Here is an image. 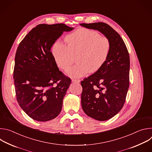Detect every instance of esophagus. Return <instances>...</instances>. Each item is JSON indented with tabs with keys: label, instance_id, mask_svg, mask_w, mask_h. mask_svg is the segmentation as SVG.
<instances>
[{
	"label": "esophagus",
	"instance_id": "34e87169",
	"mask_svg": "<svg viewBox=\"0 0 152 152\" xmlns=\"http://www.w3.org/2000/svg\"><path fill=\"white\" fill-rule=\"evenodd\" d=\"M72 81L75 83H79L80 82V80L79 79H72Z\"/></svg>",
	"mask_w": 152,
	"mask_h": 152
}]
</instances>
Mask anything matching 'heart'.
I'll return each instance as SVG.
<instances>
[{
	"label": "heart",
	"mask_w": 152,
	"mask_h": 152,
	"mask_svg": "<svg viewBox=\"0 0 152 152\" xmlns=\"http://www.w3.org/2000/svg\"><path fill=\"white\" fill-rule=\"evenodd\" d=\"M66 42V45L56 41L52 48V54L57 66L62 70H67L77 57L78 64L67 72L72 77L99 71L105 64L111 49L109 39L87 28L79 29L69 35Z\"/></svg>",
	"instance_id": "b5f03b06"
}]
</instances>
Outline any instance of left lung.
Listing matches in <instances>:
<instances>
[{"label": "left lung", "mask_w": 152, "mask_h": 152, "mask_svg": "<svg viewBox=\"0 0 152 152\" xmlns=\"http://www.w3.org/2000/svg\"><path fill=\"white\" fill-rule=\"evenodd\" d=\"M80 25L97 30L111 42L110 52L103 67L80 82L84 113L96 120H107L120 112L125 102L129 86L128 50L120 35L107 24L98 22Z\"/></svg>", "instance_id": "1"}]
</instances>
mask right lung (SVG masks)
<instances>
[{
    "mask_svg": "<svg viewBox=\"0 0 152 152\" xmlns=\"http://www.w3.org/2000/svg\"><path fill=\"white\" fill-rule=\"evenodd\" d=\"M73 29L63 23L40 24L18 46L13 74L16 98L35 120H51L61 111L72 80L59 71L50 50L64 32Z\"/></svg>",
    "mask_w": 152,
    "mask_h": 152,
    "instance_id": "add662e5",
    "label": "right lung"
}]
</instances>
